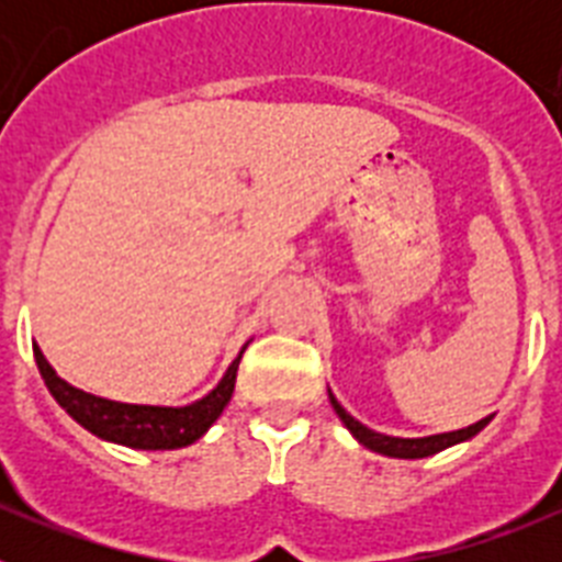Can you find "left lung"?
<instances>
[{"label":"left lung","instance_id":"left-lung-1","mask_svg":"<svg viewBox=\"0 0 562 562\" xmlns=\"http://www.w3.org/2000/svg\"><path fill=\"white\" fill-rule=\"evenodd\" d=\"M329 400H331V408H335L337 416L342 419V425L355 434V439L360 441V445H366V448L374 450V453L391 456V459H425V456L441 453V450L453 448V445H459V441L473 439V436L479 434V430H484L486 425H490V419H493V416H486V419L475 422V425H470V428L453 430V434H436V436H425V439H400V436L376 434V430L360 425L355 416L346 414V408H342L340 402L331 396V391H329Z\"/></svg>","mask_w":562,"mask_h":562}]
</instances>
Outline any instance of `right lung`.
<instances>
[{
  "mask_svg": "<svg viewBox=\"0 0 562 562\" xmlns=\"http://www.w3.org/2000/svg\"><path fill=\"white\" fill-rule=\"evenodd\" d=\"M245 351V349H241ZM36 355V366L44 376V385L49 394L56 396V402L67 411L72 419L87 428L89 434H95L98 439L114 441V445H126L134 450H177L188 448L200 439L213 422L220 419L225 405L233 396V385H236L238 360L231 362L227 374L222 382L202 400L182 405V408H160V405H128V402L103 400V396L87 394V391L69 385L67 380L53 371L47 360H44L42 349L33 346Z\"/></svg>",
  "mask_w": 562,
  "mask_h": 562,
  "instance_id": "1",
  "label": "right lung"
}]
</instances>
